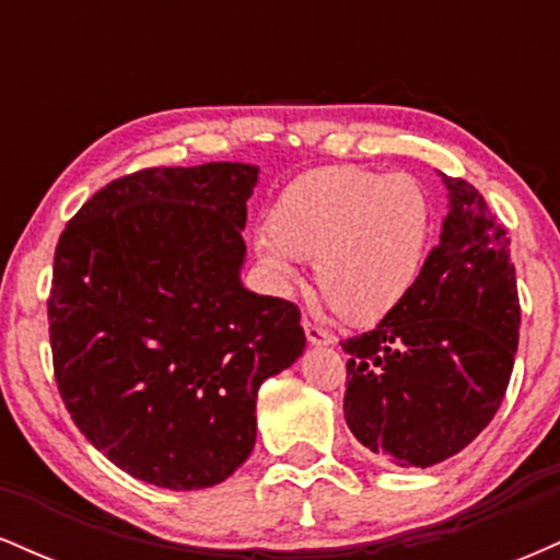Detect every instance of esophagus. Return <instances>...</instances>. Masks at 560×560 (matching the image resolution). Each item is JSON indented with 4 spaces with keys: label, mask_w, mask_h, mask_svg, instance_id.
Segmentation results:
<instances>
[{
    "label": "esophagus",
    "mask_w": 560,
    "mask_h": 560,
    "mask_svg": "<svg viewBox=\"0 0 560 560\" xmlns=\"http://www.w3.org/2000/svg\"><path fill=\"white\" fill-rule=\"evenodd\" d=\"M302 329H305V337L311 345H331L334 337L329 331H324L320 326L311 324V320H302Z\"/></svg>",
    "instance_id": "esophagus-1"
}]
</instances>
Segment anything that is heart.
Here are the masks:
<instances>
[{
    "label": "heart",
    "mask_w": 560,
    "mask_h": 560,
    "mask_svg": "<svg viewBox=\"0 0 560 560\" xmlns=\"http://www.w3.org/2000/svg\"><path fill=\"white\" fill-rule=\"evenodd\" d=\"M432 231V197L416 176L331 165L302 173L281 191L255 249L279 287L298 281L294 260H313L331 311L369 324L413 289Z\"/></svg>",
    "instance_id": "b5f03b06"
}]
</instances>
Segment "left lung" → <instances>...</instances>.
Masks as SVG:
<instances>
[{
	"instance_id": "1",
	"label": "left lung",
	"mask_w": 560,
	"mask_h": 560,
	"mask_svg": "<svg viewBox=\"0 0 560 560\" xmlns=\"http://www.w3.org/2000/svg\"><path fill=\"white\" fill-rule=\"evenodd\" d=\"M450 210L413 289L376 329L345 339V421L397 466H434L498 413L516 361L511 240L485 197L440 173Z\"/></svg>"
}]
</instances>
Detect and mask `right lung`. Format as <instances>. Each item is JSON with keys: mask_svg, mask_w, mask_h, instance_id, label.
Instances as JSON below:
<instances>
[{"mask_svg": "<svg viewBox=\"0 0 560 560\" xmlns=\"http://www.w3.org/2000/svg\"><path fill=\"white\" fill-rule=\"evenodd\" d=\"M258 168L205 163L115 178L55 249L57 389L92 445L165 490L221 485L255 447L268 376L305 350L294 302L244 289Z\"/></svg>", "mask_w": 560, "mask_h": 560, "instance_id": "1", "label": "right lung"}]
</instances>
